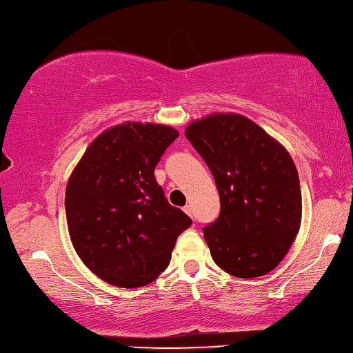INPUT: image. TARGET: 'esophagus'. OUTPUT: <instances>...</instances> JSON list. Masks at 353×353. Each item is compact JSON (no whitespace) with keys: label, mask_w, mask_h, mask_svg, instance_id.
<instances>
[{"label":"esophagus","mask_w":353,"mask_h":353,"mask_svg":"<svg viewBox=\"0 0 353 353\" xmlns=\"http://www.w3.org/2000/svg\"><path fill=\"white\" fill-rule=\"evenodd\" d=\"M183 212H185V214H187L188 216H193V209H192V205H185V207H183Z\"/></svg>","instance_id":"1"}]
</instances>
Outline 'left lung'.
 I'll return each instance as SVG.
<instances>
[{
	"instance_id": "1",
	"label": "left lung",
	"mask_w": 353,
	"mask_h": 353,
	"mask_svg": "<svg viewBox=\"0 0 353 353\" xmlns=\"http://www.w3.org/2000/svg\"><path fill=\"white\" fill-rule=\"evenodd\" d=\"M185 137L220 194V215L203 229L215 264L237 278L272 272L301 221L299 172L289 152L248 117L234 113L194 121Z\"/></svg>"
}]
</instances>
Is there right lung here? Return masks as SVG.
<instances>
[{
	"label": "right lung",
	"mask_w": 353,
	"mask_h": 353,
	"mask_svg": "<svg viewBox=\"0 0 353 353\" xmlns=\"http://www.w3.org/2000/svg\"><path fill=\"white\" fill-rule=\"evenodd\" d=\"M177 137L170 125H116L94 139L69 179L72 243L89 270L113 286L141 288L159 278L177 237L192 225L154 176Z\"/></svg>",
	"instance_id": "1"
}]
</instances>
